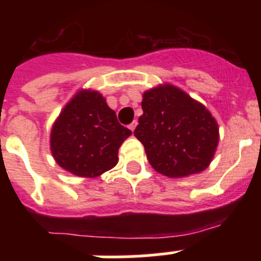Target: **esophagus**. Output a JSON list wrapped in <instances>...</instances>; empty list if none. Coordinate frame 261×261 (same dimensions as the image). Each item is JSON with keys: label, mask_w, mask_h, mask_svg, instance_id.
I'll use <instances>...</instances> for the list:
<instances>
[{"label": "esophagus", "mask_w": 261, "mask_h": 261, "mask_svg": "<svg viewBox=\"0 0 261 261\" xmlns=\"http://www.w3.org/2000/svg\"><path fill=\"white\" fill-rule=\"evenodd\" d=\"M136 126H137V120H135V121H132V123L129 124L128 128L130 129V130H132V132H133V130H135V129H136Z\"/></svg>", "instance_id": "esophagus-1"}]
</instances>
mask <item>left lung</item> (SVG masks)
<instances>
[{"label":"left lung","mask_w":261,"mask_h":261,"mask_svg":"<svg viewBox=\"0 0 261 261\" xmlns=\"http://www.w3.org/2000/svg\"><path fill=\"white\" fill-rule=\"evenodd\" d=\"M141 107L135 136L156 172L186 177L211 165L220 132L204 105L179 87L163 84L145 91Z\"/></svg>","instance_id":"8db88e82"}]
</instances>
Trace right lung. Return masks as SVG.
I'll return each instance as SVG.
<instances>
[{
	"label": "right lung",
	"instance_id": "obj_1",
	"mask_svg": "<svg viewBox=\"0 0 261 261\" xmlns=\"http://www.w3.org/2000/svg\"><path fill=\"white\" fill-rule=\"evenodd\" d=\"M132 132L117 121L105 96L81 89L55 120L50 153L57 165L81 177H98L119 162V147Z\"/></svg>",
	"mask_w": 261,
	"mask_h": 261
}]
</instances>
